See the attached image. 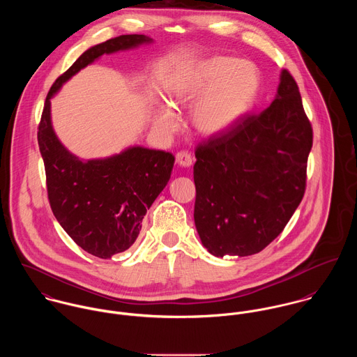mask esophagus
<instances>
[{
  "label": "esophagus",
  "instance_id": "esophagus-1",
  "mask_svg": "<svg viewBox=\"0 0 357 357\" xmlns=\"http://www.w3.org/2000/svg\"><path fill=\"white\" fill-rule=\"evenodd\" d=\"M176 160H177V163L180 165V166H183V167H190L191 165H192V156H191V153H185V151H180V153H177L176 155Z\"/></svg>",
  "mask_w": 357,
  "mask_h": 357
}]
</instances>
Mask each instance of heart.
Wrapping results in <instances>:
<instances>
[{
  "mask_svg": "<svg viewBox=\"0 0 357 357\" xmlns=\"http://www.w3.org/2000/svg\"><path fill=\"white\" fill-rule=\"evenodd\" d=\"M259 73L253 63L228 56H211L176 75L166 89L169 105L178 111L197 100L191 114L194 129L206 137L221 135L236 125L253 107ZM155 125L165 133L177 128L173 112L155 111Z\"/></svg>",
  "mask_w": 357,
  "mask_h": 357,
  "instance_id": "b5f03b06",
  "label": "heart"
}]
</instances>
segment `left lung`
Wrapping results in <instances>:
<instances>
[{"label": "left lung", "instance_id": "8db88e82", "mask_svg": "<svg viewBox=\"0 0 357 357\" xmlns=\"http://www.w3.org/2000/svg\"><path fill=\"white\" fill-rule=\"evenodd\" d=\"M312 140L298 85L283 70L266 109L198 146L194 218L210 255H255L278 238L304 198Z\"/></svg>", "mask_w": 357, "mask_h": 357}]
</instances>
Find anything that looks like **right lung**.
Returning a JSON list of instances; mask_svg holds the SVG:
<instances>
[{
	"mask_svg": "<svg viewBox=\"0 0 357 357\" xmlns=\"http://www.w3.org/2000/svg\"><path fill=\"white\" fill-rule=\"evenodd\" d=\"M151 41L143 34H126L84 52L52 85L38 125L52 211L81 249L102 259L135 243L147 210L170 178L174 156L136 146L109 158L81 160L66 150L53 132L51 99L66 81L104 53Z\"/></svg>",
	"mask_w": 357,
	"mask_h": 357,
	"instance_id": "right-lung-1",
	"label": "right lung"
}]
</instances>
